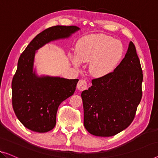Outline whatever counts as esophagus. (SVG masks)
Listing matches in <instances>:
<instances>
[{"label":"esophagus","instance_id":"obj_1","mask_svg":"<svg viewBox=\"0 0 158 158\" xmlns=\"http://www.w3.org/2000/svg\"><path fill=\"white\" fill-rule=\"evenodd\" d=\"M77 89L79 91H84L87 89V82L84 79L79 80V81L77 84Z\"/></svg>","mask_w":158,"mask_h":158}]
</instances>
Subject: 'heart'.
<instances>
[{"instance_id":"1","label":"heart","mask_w":158,"mask_h":158,"mask_svg":"<svg viewBox=\"0 0 158 158\" xmlns=\"http://www.w3.org/2000/svg\"><path fill=\"white\" fill-rule=\"evenodd\" d=\"M123 48L118 40L106 35H89L80 39L77 53H70L73 65L79 68L81 62H89V70L95 77H102L114 70L121 61Z\"/></svg>"}]
</instances>
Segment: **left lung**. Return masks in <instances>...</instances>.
Here are the masks:
<instances>
[{"label": "left lung", "instance_id": "8db88e82", "mask_svg": "<svg viewBox=\"0 0 158 158\" xmlns=\"http://www.w3.org/2000/svg\"><path fill=\"white\" fill-rule=\"evenodd\" d=\"M143 71L135 47L130 42L120 64L106 76L91 81L81 93L84 125L101 137L116 135L129 126L142 98Z\"/></svg>", "mask_w": 158, "mask_h": 158}]
</instances>
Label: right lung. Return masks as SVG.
Here are the masks:
<instances>
[{"instance_id":"add662e5","label":"right lung","mask_w":158,"mask_h":158,"mask_svg":"<svg viewBox=\"0 0 158 158\" xmlns=\"http://www.w3.org/2000/svg\"><path fill=\"white\" fill-rule=\"evenodd\" d=\"M77 26L56 25L37 35L21 54L12 81V102L20 123L32 131L46 133L55 128L59 106L74 94L79 79L39 75L34 67L40 48L51 42L68 39Z\"/></svg>"}]
</instances>
